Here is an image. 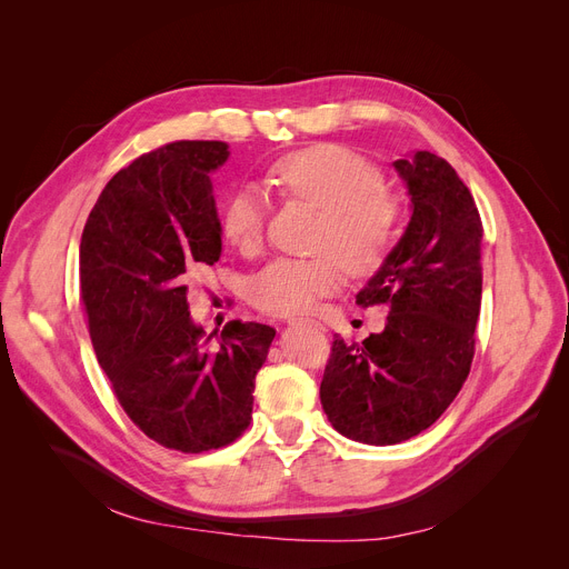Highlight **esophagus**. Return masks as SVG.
I'll use <instances>...</instances> for the list:
<instances>
[{"label": "esophagus", "mask_w": 569, "mask_h": 569, "mask_svg": "<svg viewBox=\"0 0 569 569\" xmlns=\"http://www.w3.org/2000/svg\"><path fill=\"white\" fill-rule=\"evenodd\" d=\"M301 322H313V320H301V318H292V320H288V325H301ZM318 329H322L325 331V327L320 325V322H313Z\"/></svg>", "instance_id": "34e87169"}]
</instances>
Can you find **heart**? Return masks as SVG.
Instances as JSON below:
<instances>
[{
  "label": "heart",
  "mask_w": 569,
  "mask_h": 569,
  "mask_svg": "<svg viewBox=\"0 0 569 569\" xmlns=\"http://www.w3.org/2000/svg\"><path fill=\"white\" fill-rule=\"evenodd\" d=\"M272 189L320 210L313 258H277L253 283L256 307L272 316L309 313L320 297L338 290L343 270L352 277L377 272L400 236V206L385 194V173L346 148L318 146L279 160L268 176ZM268 221V199L253 184L223 201L219 231L240 251H256ZM345 268L340 269L339 264Z\"/></svg>",
  "instance_id": "obj_1"
}]
</instances>
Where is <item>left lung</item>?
<instances>
[{"mask_svg": "<svg viewBox=\"0 0 569 569\" xmlns=\"http://www.w3.org/2000/svg\"><path fill=\"white\" fill-rule=\"evenodd\" d=\"M411 199L405 233L357 292L387 305L380 333L361 346L336 336L320 402L343 437L391 446L430 428L460 393L480 313L482 223L473 197L430 150L393 162Z\"/></svg>", "mask_w": 569, "mask_h": 569, "instance_id": "1", "label": "left lung"}]
</instances>
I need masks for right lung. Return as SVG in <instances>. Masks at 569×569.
Listing matches in <instances>:
<instances>
[{"label": "right lung", "mask_w": 569, "mask_h": 569, "mask_svg": "<svg viewBox=\"0 0 569 569\" xmlns=\"http://www.w3.org/2000/svg\"><path fill=\"white\" fill-rule=\"evenodd\" d=\"M229 156L223 141L141 156L104 184L80 244L96 357L132 423L180 452L221 448L247 430L277 333L231 320L212 340L189 316L187 281L221 256L210 176Z\"/></svg>", "instance_id": "right-lung-1"}]
</instances>
